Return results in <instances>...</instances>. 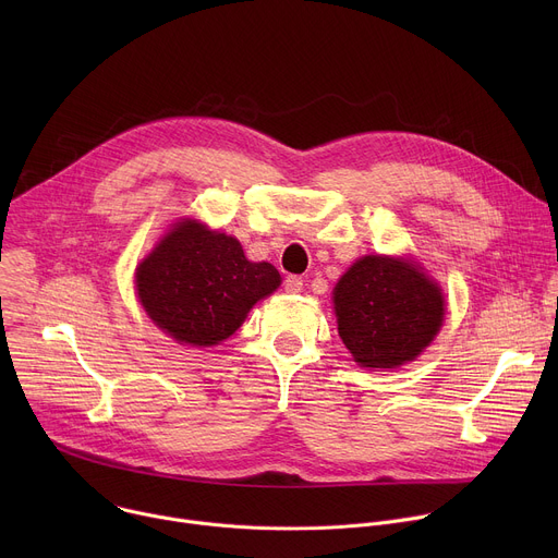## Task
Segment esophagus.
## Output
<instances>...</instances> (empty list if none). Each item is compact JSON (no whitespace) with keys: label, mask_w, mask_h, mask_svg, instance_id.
Returning a JSON list of instances; mask_svg holds the SVG:
<instances>
[{"label":"esophagus","mask_w":558,"mask_h":558,"mask_svg":"<svg viewBox=\"0 0 558 558\" xmlns=\"http://www.w3.org/2000/svg\"><path fill=\"white\" fill-rule=\"evenodd\" d=\"M302 289V278L300 276H287L284 278V291L287 293H298Z\"/></svg>","instance_id":"34e87169"}]
</instances>
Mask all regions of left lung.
<instances>
[{"mask_svg":"<svg viewBox=\"0 0 558 558\" xmlns=\"http://www.w3.org/2000/svg\"><path fill=\"white\" fill-rule=\"evenodd\" d=\"M333 302L338 333L366 368L415 360L444 323L441 289L407 260L364 256L340 278Z\"/></svg>","mask_w":558,"mask_h":558,"instance_id":"1","label":"left lung"}]
</instances>
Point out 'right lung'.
<instances>
[{
  "instance_id": "right-lung-1",
  "label": "right lung",
  "mask_w": 558,
  "mask_h": 558,
  "mask_svg": "<svg viewBox=\"0 0 558 558\" xmlns=\"http://www.w3.org/2000/svg\"><path fill=\"white\" fill-rule=\"evenodd\" d=\"M278 284L274 265L247 260L235 238L196 220L177 222L136 269L147 315L174 340L194 347L227 340Z\"/></svg>"
}]
</instances>
